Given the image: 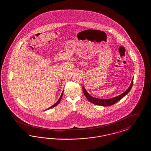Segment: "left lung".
I'll return each mask as SVG.
<instances>
[{
    "label": "left lung",
    "mask_w": 151,
    "mask_h": 151,
    "mask_svg": "<svg viewBox=\"0 0 151 151\" xmlns=\"http://www.w3.org/2000/svg\"><path fill=\"white\" fill-rule=\"evenodd\" d=\"M133 78L132 79V82L130 83V85L129 86L128 88L127 89L124 93H123L121 95L117 96L111 98V99H98V98L93 97L92 96L89 95L84 86H83L82 89H83V91L84 95H85L87 99V100L89 101V102H92V104L96 105L109 106H111L112 105L115 104V103L119 101L120 100L125 96L127 95L129 92H130V89H132V86H133Z\"/></svg>",
    "instance_id": "1"
}]
</instances>
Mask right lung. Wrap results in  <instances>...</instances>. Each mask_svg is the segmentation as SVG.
<instances>
[{
  "mask_svg": "<svg viewBox=\"0 0 151 151\" xmlns=\"http://www.w3.org/2000/svg\"><path fill=\"white\" fill-rule=\"evenodd\" d=\"M63 92H64V91H63V92H62V95H61L60 97V98L59 99V100H58V101L56 102V103H55V104H54L52 106H51V107H50L49 108H48L47 109H46V110H49V109H52V108H53V107H55V106H57V105L59 104V102H60V101L62 100V96H63Z\"/></svg>",
  "mask_w": 151,
  "mask_h": 151,
  "instance_id": "obj_1",
  "label": "right lung"
}]
</instances>
